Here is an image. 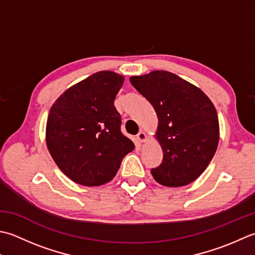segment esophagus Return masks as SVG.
Masks as SVG:
<instances>
[{"label": "esophagus", "instance_id": "34e87169", "mask_svg": "<svg viewBox=\"0 0 255 255\" xmlns=\"http://www.w3.org/2000/svg\"><path fill=\"white\" fill-rule=\"evenodd\" d=\"M136 138H137V141L138 142H145L146 141V138H147V135H146V133L145 132H143V131H141V132H138V134L136 135Z\"/></svg>", "mask_w": 255, "mask_h": 255}]
</instances>
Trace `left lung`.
<instances>
[{
    "label": "left lung",
    "mask_w": 255,
    "mask_h": 255,
    "mask_svg": "<svg viewBox=\"0 0 255 255\" xmlns=\"http://www.w3.org/2000/svg\"><path fill=\"white\" fill-rule=\"evenodd\" d=\"M129 81L158 118L156 138L164 155L158 167L150 170L154 179L167 187L193 183L211 162L219 143L215 106L199 88L169 71L155 70Z\"/></svg>",
    "instance_id": "8db88e82"
}]
</instances>
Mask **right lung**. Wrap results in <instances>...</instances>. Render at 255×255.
I'll list each match as a JSON object with an SVG mask.
<instances>
[{"label": "right lung", "mask_w": 255, "mask_h": 255, "mask_svg": "<svg viewBox=\"0 0 255 255\" xmlns=\"http://www.w3.org/2000/svg\"><path fill=\"white\" fill-rule=\"evenodd\" d=\"M124 77L99 71L70 87L57 99L46 126V144L67 177L84 186L109 183L124 156L134 149L121 132L114 99Z\"/></svg>", "instance_id": "1"}]
</instances>
